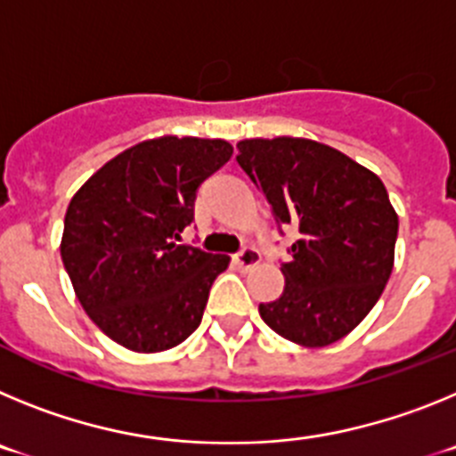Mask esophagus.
I'll return each mask as SVG.
<instances>
[{"label":"esophagus","mask_w":456,"mask_h":456,"mask_svg":"<svg viewBox=\"0 0 456 456\" xmlns=\"http://www.w3.org/2000/svg\"><path fill=\"white\" fill-rule=\"evenodd\" d=\"M235 263L240 265L241 269H251L260 263V253L253 247H244L240 253H235Z\"/></svg>","instance_id":"esophagus-1"}]
</instances>
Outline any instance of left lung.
<instances>
[{
	"mask_svg": "<svg viewBox=\"0 0 456 456\" xmlns=\"http://www.w3.org/2000/svg\"><path fill=\"white\" fill-rule=\"evenodd\" d=\"M237 151L278 231H299L281 265L283 294L260 304V317L285 340L326 347L363 322L388 283L397 240L388 191L372 171L317 141L247 139Z\"/></svg>",
	"mask_w": 456,
	"mask_h": 456,
	"instance_id": "left-lung-1",
	"label": "left lung"
}]
</instances>
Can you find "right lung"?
I'll list each match as a JSON object with an SVG mask.
<instances>
[{"instance_id": "right-lung-1", "label": "right lung", "mask_w": 456, "mask_h": 456, "mask_svg": "<svg viewBox=\"0 0 456 456\" xmlns=\"http://www.w3.org/2000/svg\"><path fill=\"white\" fill-rule=\"evenodd\" d=\"M232 155L221 139L136 143L84 183L63 221L61 260L79 304L132 352H164L203 320L228 256L178 244L200 184Z\"/></svg>"}]
</instances>
